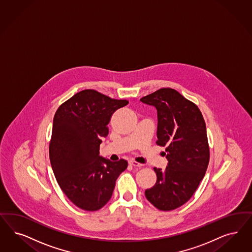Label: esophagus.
<instances>
[{
	"mask_svg": "<svg viewBox=\"0 0 252 252\" xmlns=\"http://www.w3.org/2000/svg\"><path fill=\"white\" fill-rule=\"evenodd\" d=\"M129 164H130V166H133V167H141L142 166V164L136 162L134 160H129Z\"/></svg>",
	"mask_w": 252,
	"mask_h": 252,
	"instance_id": "obj_1",
	"label": "esophagus"
}]
</instances>
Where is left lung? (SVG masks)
I'll list each match as a JSON object with an SVG mask.
<instances>
[{
    "label": "left lung",
    "mask_w": 252,
    "mask_h": 252,
    "mask_svg": "<svg viewBox=\"0 0 252 252\" xmlns=\"http://www.w3.org/2000/svg\"><path fill=\"white\" fill-rule=\"evenodd\" d=\"M140 101L157 109V145L166 146L169 162L165 170L154 168L156 185L145 195L157 209L172 211L194 195L209 165L203 116L194 103L171 88L158 90Z\"/></svg>",
    "instance_id": "1"
}]
</instances>
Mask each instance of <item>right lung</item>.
Returning a JSON list of instances; mask_svg holds the SVG:
<instances>
[{
  "label": "right lung",
  "mask_w": 252,
  "mask_h": 252,
  "mask_svg": "<svg viewBox=\"0 0 252 252\" xmlns=\"http://www.w3.org/2000/svg\"><path fill=\"white\" fill-rule=\"evenodd\" d=\"M94 90H83L58 107L49 146L57 183L81 210L94 211L106 205L116 180L127 169L124 159L111 161L99 155L102 137L108 134L112 114L128 105Z\"/></svg>",
  "instance_id": "add662e5"
}]
</instances>
